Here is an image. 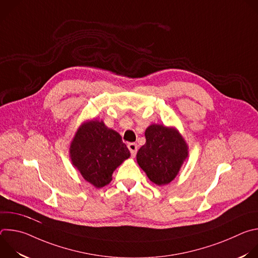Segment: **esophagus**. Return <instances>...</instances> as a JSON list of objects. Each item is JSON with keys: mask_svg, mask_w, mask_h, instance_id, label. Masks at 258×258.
Instances as JSON below:
<instances>
[{"mask_svg": "<svg viewBox=\"0 0 258 258\" xmlns=\"http://www.w3.org/2000/svg\"><path fill=\"white\" fill-rule=\"evenodd\" d=\"M127 148H128V150L131 151L132 156L135 157L136 154H137V151H138V145H137L136 143H130V144L127 145Z\"/></svg>", "mask_w": 258, "mask_h": 258, "instance_id": "34e87169", "label": "esophagus"}]
</instances>
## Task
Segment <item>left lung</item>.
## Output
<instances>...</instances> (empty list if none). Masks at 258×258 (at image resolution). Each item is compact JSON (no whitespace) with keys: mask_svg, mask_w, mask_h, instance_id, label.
<instances>
[{"mask_svg":"<svg viewBox=\"0 0 258 258\" xmlns=\"http://www.w3.org/2000/svg\"><path fill=\"white\" fill-rule=\"evenodd\" d=\"M146 144L137 153V161L151 181L167 185L188 158V145L174 127L151 124L145 132Z\"/></svg>","mask_w":258,"mask_h":258,"instance_id":"8db88e82","label":"left lung"}]
</instances>
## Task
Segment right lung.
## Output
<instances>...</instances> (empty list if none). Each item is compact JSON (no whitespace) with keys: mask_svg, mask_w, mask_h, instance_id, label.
I'll return each instance as SVG.
<instances>
[{"mask_svg":"<svg viewBox=\"0 0 258 258\" xmlns=\"http://www.w3.org/2000/svg\"><path fill=\"white\" fill-rule=\"evenodd\" d=\"M69 153L72 164L96 188L108 185L113 171L131 156L120 135L96 119L79 127Z\"/></svg>","mask_w":258,"mask_h":258,"instance_id":"add662e5","label":"right lung"}]
</instances>
